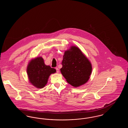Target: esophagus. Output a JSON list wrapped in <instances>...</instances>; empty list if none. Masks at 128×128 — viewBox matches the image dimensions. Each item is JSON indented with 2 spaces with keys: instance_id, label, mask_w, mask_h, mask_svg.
<instances>
[{
  "instance_id": "34e87169",
  "label": "esophagus",
  "mask_w": 128,
  "mask_h": 128,
  "mask_svg": "<svg viewBox=\"0 0 128 128\" xmlns=\"http://www.w3.org/2000/svg\"><path fill=\"white\" fill-rule=\"evenodd\" d=\"M56 72L57 73H58L59 72V69L58 68H56Z\"/></svg>"
}]
</instances>
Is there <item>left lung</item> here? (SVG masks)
Listing matches in <instances>:
<instances>
[{"label": "left lung", "instance_id": "obj_1", "mask_svg": "<svg viewBox=\"0 0 128 128\" xmlns=\"http://www.w3.org/2000/svg\"><path fill=\"white\" fill-rule=\"evenodd\" d=\"M60 72L67 82L75 87L84 84L90 78L91 62L78 48L72 46L64 53Z\"/></svg>", "mask_w": 128, "mask_h": 128}]
</instances>
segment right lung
Here are the masks:
<instances>
[{"instance_id":"obj_1","label":"right lung","mask_w":128,"mask_h":128,"mask_svg":"<svg viewBox=\"0 0 128 128\" xmlns=\"http://www.w3.org/2000/svg\"><path fill=\"white\" fill-rule=\"evenodd\" d=\"M56 72L55 68L45 65L42 57H37L32 60L28 64L27 69L30 82L37 88L44 87L49 76Z\"/></svg>"}]
</instances>
